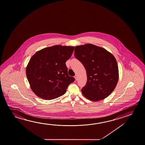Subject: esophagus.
I'll use <instances>...</instances> for the list:
<instances>
[{"label":"esophagus","instance_id":"obj_1","mask_svg":"<svg viewBox=\"0 0 145 145\" xmlns=\"http://www.w3.org/2000/svg\"><path fill=\"white\" fill-rule=\"evenodd\" d=\"M74 78L75 79V80H77V75H75V76H74Z\"/></svg>","mask_w":145,"mask_h":145}]
</instances>
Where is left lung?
Listing matches in <instances>:
<instances>
[{
    "label": "left lung",
    "mask_w": 145,
    "mask_h": 145,
    "mask_svg": "<svg viewBox=\"0 0 145 145\" xmlns=\"http://www.w3.org/2000/svg\"><path fill=\"white\" fill-rule=\"evenodd\" d=\"M74 56L86 71L88 80L81 89L83 95L93 102L108 97L119 79L118 67L114 56L104 48L90 43L76 46Z\"/></svg>",
    "instance_id": "8db88e82"
}]
</instances>
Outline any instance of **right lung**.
I'll use <instances>...</instances> for the list:
<instances>
[{
  "instance_id": "add662e5",
  "label": "right lung",
  "mask_w": 145,
  "mask_h": 145,
  "mask_svg": "<svg viewBox=\"0 0 145 145\" xmlns=\"http://www.w3.org/2000/svg\"><path fill=\"white\" fill-rule=\"evenodd\" d=\"M74 46L54 45L43 48L31 57L26 70L31 89L38 97L52 100L64 95L75 79L68 74L67 60Z\"/></svg>"
}]
</instances>
